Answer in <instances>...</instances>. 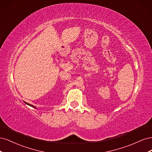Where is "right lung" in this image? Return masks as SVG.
I'll return each mask as SVG.
<instances>
[{
  "label": "right lung",
  "instance_id": "right-lung-1",
  "mask_svg": "<svg viewBox=\"0 0 152 152\" xmlns=\"http://www.w3.org/2000/svg\"><path fill=\"white\" fill-rule=\"evenodd\" d=\"M26 104H28V105H30V106H31V107H34L33 105H31V104H28V103H26ZM34 108H35V107H34Z\"/></svg>",
  "mask_w": 152,
  "mask_h": 152
}]
</instances>
